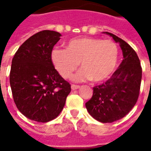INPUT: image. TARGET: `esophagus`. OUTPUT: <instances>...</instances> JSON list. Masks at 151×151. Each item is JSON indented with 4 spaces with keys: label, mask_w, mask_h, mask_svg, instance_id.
Masks as SVG:
<instances>
[{
    "label": "esophagus",
    "mask_w": 151,
    "mask_h": 151,
    "mask_svg": "<svg viewBox=\"0 0 151 151\" xmlns=\"http://www.w3.org/2000/svg\"><path fill=\"white\" fill-rule=\"evenodd\" d=\"M80 86L78 85H71V88L72 90H77V89H78Z\"/></svg>",
    "instance_id": "34e87169"
}]
</instances>
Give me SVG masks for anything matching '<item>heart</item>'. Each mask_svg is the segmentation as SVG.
Wrapping results in <instances>:
<instances>
[{"mask_svg":"<svg viewBox=\"0 0 151 151\" xmlns=\"http://www.w3.org/2000/svg\"><path fill=\"white\" fill-rule=\"evenodd\" d=\"M119 48L111 40L75 38L66 43V49L54 48L51 60L64 78H69L78 65L82 67L74 77L76 82L91 80L101 82L113 73L118 61Z\"/></svg>","mask_w":151,"mask_h":151,"instance_id":"obj_1","label":"heart"}]
</instances>
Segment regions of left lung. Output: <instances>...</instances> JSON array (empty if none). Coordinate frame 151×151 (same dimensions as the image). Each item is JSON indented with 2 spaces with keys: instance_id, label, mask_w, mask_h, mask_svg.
I'll return each instance as SVG.
<instances>
[{
  "instance_id": "obj_1",
  "label": "left lung",
  "mask_w": 151,
  "mask_h": 151,
  "mask_svg": "<svg viewBox=\"0 0 151 151\" xmlns=\"http://www.w3.org/2000/svg\"><path fill=\"white\" fill-rule=\"evenodd\" d=\"M112 37L123 52V60L105 83L93 87V95L86 108L93 118L102 123H111L125 116L136 104L142 82V67L136 52L116 35Z\"/></svg>"
}]
</instances>
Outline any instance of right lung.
<instances>
[{"instance_id":"right-lung-1","label":"right lung","mask_w":151,"mask_h":151,"mask_svg":"<svg viewBox=\"0 0 151 151\" xmlns=\"http://www.w3.org/2000/svg\"><path fill=\"white\" fill-rule=\"evenodd\" d=\"M60 36L56 31H40L19 47L12 60L9 83L14 101L22 114L37 122L58 116L71 91L51 60Z\"/></svg>"}]
</instances>
